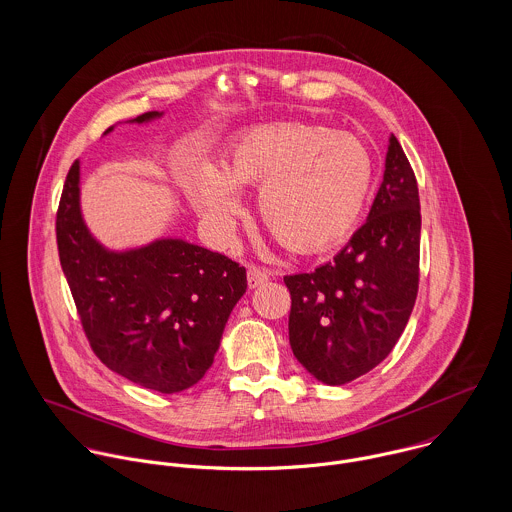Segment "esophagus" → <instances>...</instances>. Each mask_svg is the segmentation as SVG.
<instances>
[{
	"mask_svg": "<svg viewBox=\"0 0 512 512\" xmlns=\"http://www.w3.org/2000/svg\"><path fill=\"white\" fill-rule=\"evenodd\" d=\"M270 280V272L260 266H248V286L254 290Z\"/></svg>",
	"mask_w": 512,
	"mask_h": 512,
	"instance_id": "obj_1",
	"label": "esophagus"
}]
</instances>
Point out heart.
<instances>
[{"label": "heart", "mask_w": 512, "mask_h": 512, "mask_svg": "<svg viewBox=\"0 0 512 512\" xmlns=\"http://www.w3.org/2000/svg\"><path fill=\"white\" fill-rule=\"evenodd\" d=\"M258 215L284 248L321 252L343 240L365 209L372 185L368 147L349 132L307 122H274L236 136L213 165L183 173L193 209L230 238L242 213L240 187L258 185Z\"/></svg>", "instance_id": "obj_1"}]
</instances>
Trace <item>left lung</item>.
I'll list each match as a JSON object with an SVG mask.
<instances>
[{
    "instance_id": "obj_1",
    "label": "left lung",
    "mask_w": 512,
    "mask_h": 512,
    "mask_svg": "<svg viewBox=\"0 0 512 512\" xmlns=\"http://www.w3.org/2000/svg\"><path fill=\"white\" fill-rule=\"evenodd\" d=\"M420 228L416 175L390 136L365 224L331 262L284 278L293 355L319 382L347 384L394 349L418 295Z\"/></svg>"
}]
</instances>
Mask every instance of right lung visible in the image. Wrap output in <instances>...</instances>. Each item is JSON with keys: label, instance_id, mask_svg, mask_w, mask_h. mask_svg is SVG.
Here are the masks:
<instances>
[{"label": "right lung", "instance_id": "obj_1", "mask_svg": "<svg viewBox=\"0 0 512 512\" xmlns=\"http://www.w3.org/2000/svg\"><path fill=\"white\" fill-rule=\"evenodd\" d=\"M159 116L146 112L130 122ZM57 244L82 329L104 365L161 394L187 390L205 376L246 292L242 266L183 238L108 250L82 219L78 161L63 187Z\"/></svg>", "mask_w": 512, "mask_h": 512}]
</instances>
